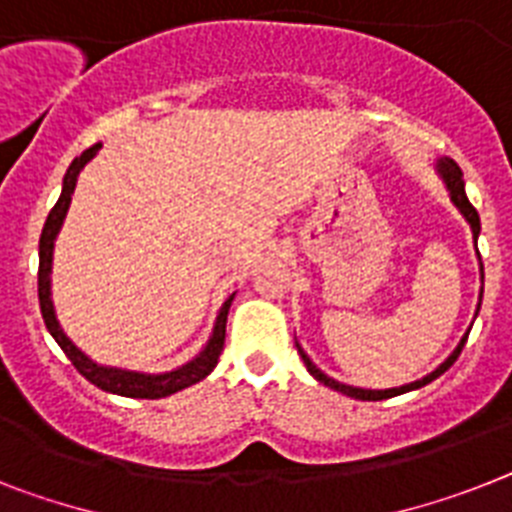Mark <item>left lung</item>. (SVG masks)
Returning <instances> with one entry per match:
<instances>
[{
  "instance_id": "obj_1",
  "label": "left lung",
  "mask_w": 512,
  "mask_h": 512,
  "mask_svg": "<svg viewBox=\"0 0 512 512\" xmlns=\"http://www.w3.org/2000/svg\"><path fill=\"white\" fill-rule=\"evenodd\" d=\"M437 171H440V176H442V179H445V184H448L450 200H453V203H455V208L461 210L463 218H466V221L471 223V231H474V242H476V239H479V231H482V223H479V213H476L474 205L468 203L466 190H463V171H461V166H458V163H455L453 158H442V161H437ZM476 252H479V249H476ZM482 281H484V268H482ZM476 315H479V307H476ZM466 338H468V333L461 338V343H458V349H455L453 354H450L448 359H445V362H442L440 367L435 369V372H432V375H427V377H424V380L411 382V385H403V388H390V390H362V388H351V385H343V382H336V380H333V377H328V375H325V372H320V369H317L315 364L309 362V356L304 354V351L299 349V346H296V349H299V356H302V359H304V367H307L309 375L315 377V380H320L322 385H328V388L338 390V393H343V395H351V398H359V401H382V398H393V395H401V393H409V390L422 388V385L432 382V380H435V377H440L442 372L453 367L455 359L461 356L463 346H466Z\"/></svg>"
}]
</instances>
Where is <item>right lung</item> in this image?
Here are the masks:
<instances>
[{"label": "right lung", "mask_w": 512, "mask_h": 512, "mask_svg": "<svg viewBox=\"0 0 512 512\" xmlns=\"http://www.w3.org/2000/svg\"><path fill=\"white\" fill-rule=\"evenodd\" d=\"M101 145H90L83 156H77L70 163V169L64 174L62 195H59L57 205L51 208L49 218L44 223V231H41V244H38V302H41V315H44L46 328L54 336V341L59 343V349L67 354L75 369L88 382H93L96 388L106 390V393L114 395H127V398H166L171 393H179V390L190 388L195 382H200L203 377H208L213 372V367L218 364V356L223 351V341H226V317H229V307L234 302V294L223 302L221 312H218L216 328H213V336H210L208 346L200 351V356H195L192 362H187L184 367L174 369V372H166V375H140V372H127V369H114V367H101V364L90 362L83 351L77 349L70 338L64 336V330L59 328L57 315H54V304H51V252H54V239H57L59 229H62V221L67 216V208H70L72 192H75L77 174L83 171L85 163L96 156Z\"/></svg>", "instance_id": "right-lung-1"}]
</instances>
